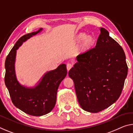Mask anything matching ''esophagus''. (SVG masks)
I'll use <instances>...</instances> for the list:
<instances>
[{"instance_id":"esophagus-1","label":"esophagus","mask_w":133,"mask_h":133,"mask_svg":"<svg viewBox=\"0 0 133 133\" xmlns=\"http://www.w3.org/2000/svg\"><path fill=\"white\" fill-rule=\"evenodd\" d=\"M73 67V64H71V63H67V71H69L70 69Z\"/></svg>"}]
</instances>
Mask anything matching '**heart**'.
Instances as JSON below:
<instances>
[{"label": "heart", "instance_id": "b5f03b06", "mask_svg": "<svg viewBox=\"0 0 133 133\" xmlns=\"http://www.w3.org/2000/svg\"><path fill=\"white\" fill-rule=\"evenodd\" d=\"M82 39H82L81 44V49L83 51L89 49L94 43L93 37L90 35H86L85 36V34L83 33L79 34L76 37L77 41H80Z\"/></svg>", "mask_w": 133, "mask_h": 133}]
</instances>
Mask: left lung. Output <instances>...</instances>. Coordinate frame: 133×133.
<instances>
[{"label":"left lung","instance_id":"1","mask_svg":"<svg viewBox=\"0 0 133 133\" xmlns=\"http://www.w3.org/2000/svg\"><path fill=\"white\" fill-rule=\"evenodd\" d=\"M100 31L95 47L78 55L69 71L81 108L92 113L117 101L128 72L123 48L107 29L101 28Z\"/></svg>","mask_w":133,"mask_h":133}]
</instances>
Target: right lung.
I'll return each instance as SVG.
<instances>
[{"label":"right lung","mask_w":133,"mask_h":133,"mask_svg":"<svg viewBox=\"0 0 133 133\" xmlns=\"http://www.w3.org/2000/svg\"><path fill=\"white\" fill-rule=\"evenodd\" d=\"M24 35L18 40L5 60V83L9 90L12 102L16 108L27 114L41 116L51 112L56 102L59 85L67 75L65 64H60L55 70L48 71L34 87L21 85L16 79L15 70L16 50L22 43L42 31Z\"/></svg>","instance_id":"obj_1"}]
</instances>
